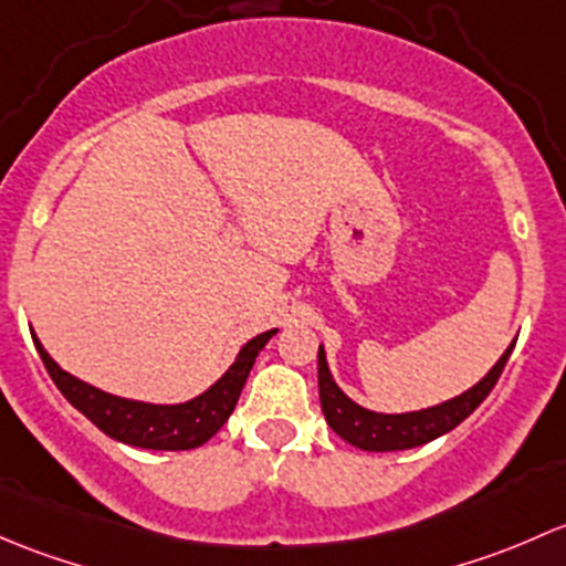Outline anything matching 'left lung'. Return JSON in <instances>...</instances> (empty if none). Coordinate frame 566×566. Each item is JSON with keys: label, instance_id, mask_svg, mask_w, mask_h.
Instances as JSON below:
<instances>
[{"label": "left lung", "instance_id": "1", "mask_svg": "<svg viewBox=\"0 0 566 566\" xmlns=\"http://www.w3.org/2000/svg\"><path fill=\"white\" fill-rule=\"evenodd\" d=\"M512 348H515V340H512V346L501 354V359L493 365L491 373H488L480 384H474L469 392L458 395V398L447 400V403L441 406H433V409L409 413H376L357 406L352 398H346L343 389L335 384V378H332L329 368H326L324 348H318V395H322L324 417L326 422H329V428L335 430L340 439L359 447V450L395 452L428 444V441L439 439V436L458 428V424L463 422L488 395H491L501 370H504L506 359H510Z\"/></svg>", "mask_w": 566, "mask_h": 566}]
</instances>
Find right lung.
<instances>
[{
    "mask_svg": "<svg viewBox=\"0 0 566 566\" xmlns=\"http://www.w3.org/2000/svg\"><path fill=\"white\" fill-rule=\"evenodd\" d=\"M275 332L277 329L261 332L253 340L244 343L240 357L223 373V378H218L198 398L177 406L138 403V400L116 398V395L90 387V384L78 381V378L62 370L49 357V352L40 346L38 337H32L40 352V359H43L45 370L54 378L60 392L111 439L122 441V444L142 447V450H196L203 441L212 439L223 428L226 419L231 417L255 357H259L261 348L266 346V340Z\"/></svg>",
    "mask_w": 566,
    "mask_h": 566,
    "instance_id": "1",
    "label": "right lung"
}]
</instances>
